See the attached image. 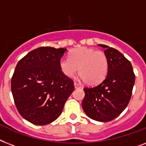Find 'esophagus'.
<instances>
[{"label":"esophagus","instance_id":"esophagus-1","mask_svg":"<svg viewBox=\"0 0 146 146\" xmlns=\"http://www.w3.org/2000/svg\"><path fill=\"white\" fill-rule=\"evenodd\" d=\"M74 87H75L76 89H79V88H81V86H80V84H78V83H76V82H74Z\"/></svg>","mask_w":146,"mask_h":146}]
</instances>
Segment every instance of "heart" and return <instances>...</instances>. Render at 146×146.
I'll list each match as a JSON object with an SVG mask.
<instances>
[{
  "label": "heart",
  "instance_id": "obj_1",
  "mask_svg": "<svg viewBox=\"0 0 146 146\" xmlns=\"http://www.w3.org/2000/svg\"><path fill=\"white\" fill-rule=\"evenodd\" d=\"M60 67L66 77L72 78L77 73L88 85H96L105 78L108 70V56L103 51L88 47L73 50L69 58L63 57Z\"/></svg>",
  "mask_w": 146,
  "mask_h": 146
}]
</instances>
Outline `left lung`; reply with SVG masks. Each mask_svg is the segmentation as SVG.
Segmentation results:
<instances>
[{"label":"left lung","mask_w":146,"mask_h":146,"mask_svg":"<svg viewBox=\"0 0 146 146\" xmlns=\"http://www.w3.org/2000/svg\"><path fill=\"white\" fill-rule=\"evenodd\" d=\"M108 70L105 79L93 87H85L82 108L90 119L110 121L126 108L132 96L135 74L131 62L118 50L105 44Z\"/></svg>","instance_id":"8db88e82"}]
</instances>
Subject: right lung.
<instances>
[{"instance_id": "add662e5", "label": "right lung", "mask_w": 146, "mask_h": 146, "mask_svg": "<svg viewBox=\"0 0 146 146\" xmlns=\"http://www.w3.org/2000/svg\"><path fill=\"white\" fill-rule=\"evenodd\" d=\"M66 48L40 47L19 60L11 80L20 115L33 125L51 123L62 113L74 90V81L60 67Z\"/></svg>"}]
</instances>
